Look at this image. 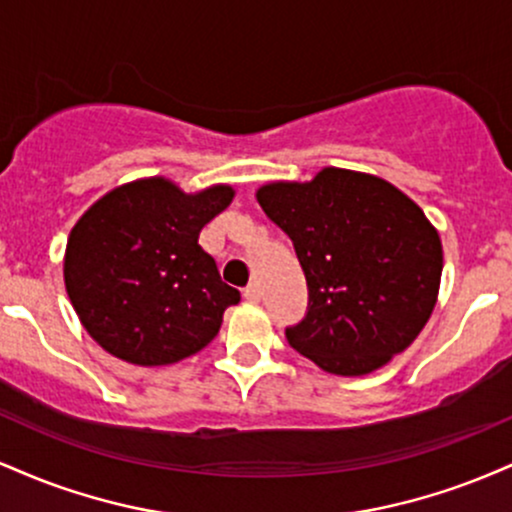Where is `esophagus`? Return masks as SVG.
<instances>
[{"label":"esophagus","mask_w":512,"mask_h":512,"mask_svg":"<svg viewBox=\"0 0 512 512\" xmlns=\"http://www.w3.org/2000/svg\"><path fill=\"white\" fill-rule=\"evenodd\" d=\"M243 296L248 298V301H252V303H255V301H260V296H262V291H260V284H257V281H250V284L245 286V289H243Z\"/></svg>","instance_id":"esophagus-1"}]
</instances>
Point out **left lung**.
Listing matches in <instances>:
<instances>
[{
	"mask_svg": "<svg viewBox=\"0 0 512 512\" xmlns=\"http://www.w3.org/2000/svg\"><path fill=\"white\" fill-rule=\"evenodd\" d=\"M291 238L308 308L286 339L327 373L366 375L424 330L436 305L443 248L424 211L390 182L325 168L310 182L257 192Z\"/></svg>",
	"mask_w": 512,
	"mask_h": 512,
	"instance_id": "obj_1",
	"label": "left lung"
}]
</instances>
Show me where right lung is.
Returning <instances> with one entry per match:
<instances>
[{
    "mask_svg": "<svg viewBox=\"0 0 512 512\" xmlns=\"http://www.w3.org/2000/svg\"><path fill=\"white\" fill-rule=\"evenodd\" d=\"M233 190L185 195L163 178L137 180L98 199L72 228L64 284L86 332L108 354L166 366L204 349L223 310L240 301L223 284L199 231Z\"/></svg>",
    "mask_w": 512,
    "mask_h": 512,
    "instance_id": "add662e5",
    "label": "right lung"
}]
</instances>
